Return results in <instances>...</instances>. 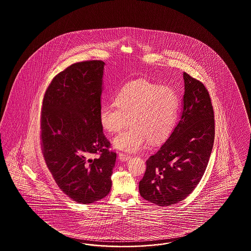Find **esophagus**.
Masks as SVG:
<instances>
[{"label":"esophagus","mask_w":251,"mask_h":251,"mask_svg":"<svg viewBox=\"0 0 251 251\" xmlns=\"http://www.w3.org/2000/svg\"><path fill=\"white\" fill-rule=\"evenodd\" d=\"M119 159H120L121 161H127L130 160V155L125 154V153H120V154H119Z\"/></svg>","instance_id":"esophagus-1"}]
</instances>
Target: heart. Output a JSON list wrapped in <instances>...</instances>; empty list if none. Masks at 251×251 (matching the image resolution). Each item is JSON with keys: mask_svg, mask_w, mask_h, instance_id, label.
Listing matches in <instances>:
<instances>
[{"mask_svg": "<svg viewBox=\"0 0 251 251\" xmlns=\"http://www.w3.org/2000/svg\"><path fill=\"white\" fill-rule=\"evenodd\" d=\"M115 104H103L100 122L106 131L118 132L130 126L114 141L119 151L136 152L150 143L161 144L174 130L178 117L179 98L168 86H159L146 79L132 80L123 85L114 95Z\"/></svg>", "mask_w": 251, "mask_h": 251, "instance_id": "1", "label": "heart"}]
</instances>
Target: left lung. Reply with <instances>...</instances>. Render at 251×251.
Instances as JSON below:
<instances>
[{
    "label": "left lung",
    "mask_w": 251,
    "mask_h": 251,
    "mask_svg": "<svg viewBox=\"0 0 251 251\" xmlns=\"http://www.w3.org/2000/svg\"><path fill=\"white\" fill-rule=\"evenodd\" d=\"M185 92L179 121L157 153L147 161L139 182L145 200L168 206L189 196L200 182L215 138L210 96L203 84L183 73Z\"/></svg>",
    "instance_id": "1"
}]
</instances>
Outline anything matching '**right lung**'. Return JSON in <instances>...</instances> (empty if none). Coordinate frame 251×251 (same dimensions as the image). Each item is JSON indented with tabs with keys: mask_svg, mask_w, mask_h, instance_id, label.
Masks as SVG:
<instances>
[{
	"mask_svg": "<svg viewBox=\"0 0 251 251\" xmlns=\"http://www.w3.org/2000/svg\"><path fill=\"white\" fill-rule=\"evenodd\" d=\"M104 64L88 60L60 72L46 91L41 113L46 163L60 190L83 204L109 193L117 159L100 122Z\"/></svg>",
	"mask_w": 251,
	"mask_h": 251,
	"instance_id": "add662e5",
	"label": "right lung"
}]
</instances>
